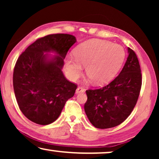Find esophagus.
I'll list each match as a JSON object with an SVG mask.
<instances>
[{
	"label": "esophagus",
	"instance_id": "1",
	"mask_svg": "<svg viewBox=\"0 0 159 159\" xmlns=\"http://www.w3.org/2000/svg\"><path fill=\"white\" fill-rule=\"evenodd\" d=\"M83 92H84V90L82 88V87H78L77 90H76V94H78V93H83Z\"/></svg>",
	"mask_w": 159,
	"mask_h": 159
}]
</instances>
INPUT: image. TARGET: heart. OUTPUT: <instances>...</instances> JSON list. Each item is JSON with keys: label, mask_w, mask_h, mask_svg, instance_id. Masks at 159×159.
Returning <instances> with one entry per match:
<instances>
[{"label": "heart", "mask_w": 159, "mask_h": 159, "mask_svg": "<svg viewBox=\"0 0 159 159\" xmlns=\"http://www.w3.org/2000/svg\"><path fill=\"white\" fill-rule=\"evenodd\" d=\"M75 55H68L65 66L71 80L78 79L83 66L88 77L96 84H105L115 77L122 66L125 51L121 45L98 39L86 41L75 50Z\"/></svg>", "instance_id": "1"}]
</instances>
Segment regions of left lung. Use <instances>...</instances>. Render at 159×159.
I'll use <instances>...</instances> for the list:
<instances>
[{"label": "left lung", "instance_id": "1", "mask_svg": "<svg viewBox=\"0 0 159 159\" xmlns=\"http://www.w3.org/2000/svg\"><path fill=\"white\" fill-rule=\"evenodd\" d=\"M128 57L119 75L103 88L86 90L84 111L90 123L98 129L118 126L131 114L142 85L139 61L128 48Z\"/></svg>", "mask_w": 159, "mask_h": 159}]
</instances>
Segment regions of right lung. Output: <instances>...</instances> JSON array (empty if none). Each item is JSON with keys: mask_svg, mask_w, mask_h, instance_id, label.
<instances>
[{"mask_svg": "<svg viewBox=\"0 0 159 159\" xmlns=\"http://www.w3.org/2000/svg\"><path fill=\"white\" fill-rule=\"evenodd\" d=\"M77 42L69 34L39 38L21 54L15 64L13 85L19 107L30 121L40 125L53 123L60 116L77 85L62 71L64 59ZM53 52L54 57L45 52Z\"/></svg>", "mask_w": 159, "mask_h": 159, "instance_id": "right-lung-1", "label": "right lung"}]
</instances>
